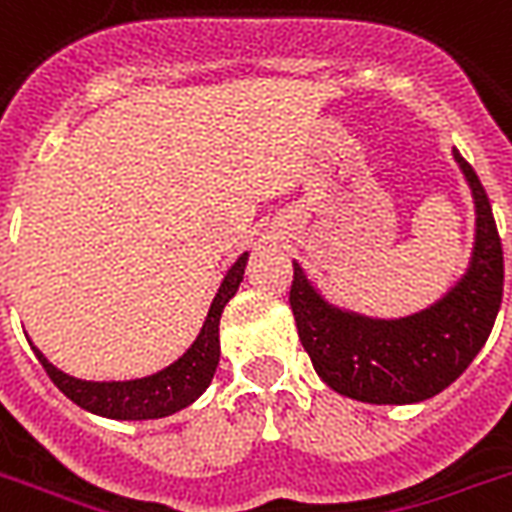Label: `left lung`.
<instances>
[{
    "mask_svg": "<svg viewBox=\"0 0 512 512\" xmlns=\"http://www.w3.org/2000/svg\"><path fill=\"white\" fill-rule=\"evenodd\" d=\"M475 201V244L467 273L424 311L373 319L327 303L298 263L290 306L314 370L338 395L370 405H411L440 395L489 338L505 284V260L489 195L454 150Z\"/></svg>",
    "mask_w": 512,
    "mask_h": 512,
    "instance_id": "1",
    "label": "left lung"
}]
</instances>
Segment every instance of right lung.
<instances>
[{"instance_id":"right-lung-1","label":"right lung","mask_w":512,"mask_h":512,"mask_svg":"<svg viewBox=\"0 0 512 512\" xmlns=\"http://www.w3.org/2000/svg\"><path fill=\"white\" fill-rule=\"evenodd\" d=\"M247 257L249 255L244 252L225 273L220 290H217L212 306H209L204 327H201L193 346L177 362H171L169 368L158 370L152 376L131 378V381H83V378L66 376L64 370L50 365L37 346H31V349L37 354V360L42 362L50 381L72 403H77L85 411L123 421L171 416V413L182 411L190 403H195L206 392V386L212 384L214 370H217V362H220L222 308L239 290L241 279H244V268H247Z\"/></svg>"}]
</instances>
